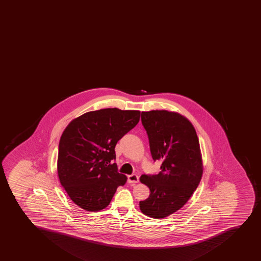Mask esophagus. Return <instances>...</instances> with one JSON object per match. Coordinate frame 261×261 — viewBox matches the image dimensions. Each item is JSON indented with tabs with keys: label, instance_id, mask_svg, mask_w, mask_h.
<instances>
[{
	"label": "esophagus",
	"instance_id": "esophagus-1",
	"mask_svg": "<svg viewBox=\"0 0 261 261\" xmlns=\"http://www.w3.org/2000/svg\"><path fill=\"white\" fill-rule=\"evenodd\" d=\"M128 184H137L139 181V176L136 174H132L128 176V179H127Z\"/></svg>",
	"mask_w": 261,
	"mask_h": 261
}]
</instances>
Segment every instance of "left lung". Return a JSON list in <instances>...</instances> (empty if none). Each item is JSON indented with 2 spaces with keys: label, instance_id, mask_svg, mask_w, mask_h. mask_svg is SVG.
Returning <instances> with one entry per match:
<instances>
[{
  "label": "left lung",
  "instance_id": "obj_1",
  "mask_svg": "<svg viewBox=\"0 0 261 261\" xmlns=\"http://www.w3.org/2000/svg\"><path fill=\"white\" fill-rule=\"evenodd\" d=\"M153 160H162L156 175H141L150 195L140 202L141 211L153 219L174 214L192 197L202 175L199 141L192 123L178 113L141 112Z\"/></svg>",
  "mask_w": 261,
  "mask_h": 261
}]
</instances>
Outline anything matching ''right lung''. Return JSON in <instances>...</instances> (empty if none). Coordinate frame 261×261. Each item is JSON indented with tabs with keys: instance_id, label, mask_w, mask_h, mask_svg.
I'll use <instances>...</instances> for the list:
<instances>
[{
	"instance_id": "1",
	"label": "right lung",
	"mask_w": 261,
	"mask_h": 261,
	"mask_svg": "<svg viewBox=\"0 0 261 261\" xmlns=\"http://www.w3.org/2000/svg\"><path fill=\"white\" fill-rule=\"evenodd\" d=\"M139 111H90L72 120L59 141L58 175L68 195L86 211L106 208L127 177L118 172L115 147L140 120Z\"/></svg>"
}]
</instances>
